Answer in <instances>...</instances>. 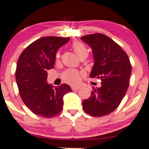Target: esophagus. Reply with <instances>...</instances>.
<instances>
[{
  "instance_id": "esophagus-1",
  "label": "esophagus",
  "mask_w": 149,
  "mask_h": 149,
  "mask_svg": "<svg viewBox=\"0 0 149 149\" xmlns=\"http://www.w3.org/2000/svg\"><path fill=\"white\" fill-rule=\"evenodd\" d=\"M80 88V86H71V88L73 90H78Z\"/></svg>"
}]
</instances>
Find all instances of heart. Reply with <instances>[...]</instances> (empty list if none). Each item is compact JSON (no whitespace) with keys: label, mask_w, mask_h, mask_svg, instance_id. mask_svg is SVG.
<instances>
[{"label":"heart","mask_w":149,"mask_h":149,"mask_svg":"<svg viewBox=\"0 0 149 149\" xmlns=\"http://www.w3.org/2000/svg\"><path fill=\"white\" fill-rule=\"evenodd\" d=\"M72 48L74 51L75 54L78 57H80L81 56L86 54L88 55V51L86 49V47L80 42H74L72 45ZM60 53L58 52L56 55V58L58 61L60 58ZM82 76V73L80 71L75 70V69H68L63 74V78L64 81L67 83L72 84V85H76L80 82L81 77Z\"/></svg>","instance_id":"heart-1"}]
</instances>
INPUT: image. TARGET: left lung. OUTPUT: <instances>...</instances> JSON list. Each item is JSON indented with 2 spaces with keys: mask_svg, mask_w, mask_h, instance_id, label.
Wrapping results in <instances>:
<instances>
[{
  "mask_svg": "<svg viewBox=\"0 0 149 149\" xmlns=\"http://www.w3.org/2000/svg\"><path fill=\"white\" fill-rule=\"evenodd\" d=\"M80 38L93 52L94 64L90 77L102 81L100 87L93 88L91 96L82 102V107L92 116H106L118 108L127 93L131 73L129 58L106 35L93 33Z\"/></svg>",
  "mask_w": 149,
  "mask_h": 149,
  "instance_id": "obj_1",
  "label": "left lung"
}]
</instances>
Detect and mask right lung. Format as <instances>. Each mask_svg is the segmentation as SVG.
<instances>
[{"mask_svg": "<svg viewBox=\"0 0 149 149\" xmlns=\"http://www.w3.org/2000/svg\"><path fill=\"white\" fill-rule=\"evenodd\" d=\"M69 38L47 36L38 39L20 54L16 80L24 104L37 116L52 118L63 110V96L72 91L68 84L47 83V71L54 67L56 55Z\"/></svg>", "mask_w": 149, "mask_h": 149, "instance_id": "1", "label": "right lung"}]
</instances>
